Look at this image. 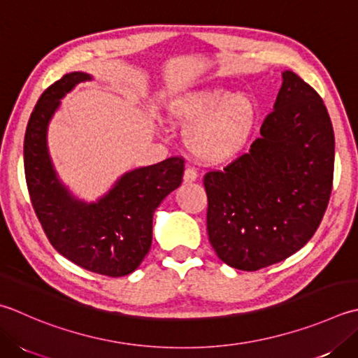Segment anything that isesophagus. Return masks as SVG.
I'll return each instance as SVG.
<instances>
[{
	"mask_svg": "<svg viewBox=\"0 0 358 358\" xmlns=\"http://www.w3.org/2000/svg\"><path fill=\"white\" fill-rule=\"evenodd\" d=\"M197 178H199V171L192 166H187L185 169V181L191 183V181H195Z\"/></svg>",
	"mask_w": 358,
	"mask_h": 358,
	"instance_id": "34e87169",
	"label": "esophagus"
}]
</instances>
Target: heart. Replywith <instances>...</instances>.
<instances>
[{
    "instance_id": "heart-1",
    "label": "heart",
    "mask_w": 358,
    "mask_h": 358,
    "mask_svg": "<svg viewBox=\"0 0 358 358\" xmlns=\"http://www.w3.org/2000/svg\"><path fill=\"white\" fill-rule=\"evenodd\" d=\"M171 116L181 125L196 124L189 145L199 158L222 161L241 150L253 124L251 97L234 94L227 87H203L175 99Z\"/></svg>"
}]
</instances>
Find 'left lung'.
I'll return each mask as SVG.
<instances>
[{
  "label": "left lung",
  "mask_w": 358,
  "mask_h": 358,
  "mask_svg": "<svg viewBox=\"0 0 358 358\" xmlns=\"http://www.w3.org/2000/svg\"><path fill=\"white\" fill-rule=\"evenodd\" d=\"M282 79L250 152L203 177L209 242L220 261L243 271L303 248L332 192L335 138L326 105L298 74Z\"/></svg>",
  "instance_id": "8db88e82"
}]
</instances>
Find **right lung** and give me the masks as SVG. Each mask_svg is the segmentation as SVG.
<instances>
[{"instance_id": "add662e5", "label": "right lung", "mask_w": 358, "mask_h": 358, "mask_svg": "<svg viewBox=\"0 0 358 358\" xmlns=\"http://www.w3.org/2000/svg\"><path fill=\"white\" fill-rule=\"evenodd\" d=\"M85 73L65 74L49 85L32 110L24 135V175L35 214L52 247L79 267L103 276L130 275L152 245L153 213L183 181L185 158L125 173L93 205L74 200L52 169L46 147L48 122L60 99Z\"/></svg>"}]
</instances>
